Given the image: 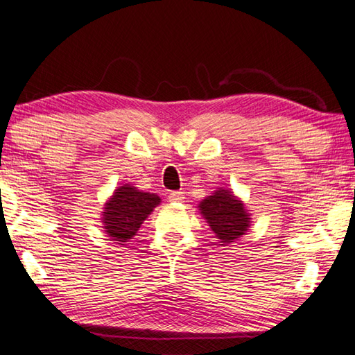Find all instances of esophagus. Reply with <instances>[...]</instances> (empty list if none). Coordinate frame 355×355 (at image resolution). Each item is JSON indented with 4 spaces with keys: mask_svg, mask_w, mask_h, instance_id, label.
Masks as SVG:
<instances>
[{
    "mask_svg": "<svg viewBox=\"0 0 355 355\" xmlns=\"http://www.w3.org/2000/svg\"><path fill=\"white\" fill-rule=\"evenodd\" d=\"M183 200H184L183 192L175 191V192H171L169 193V201H172V203H182Z\"/></svg>",
    "mask_w": 355,
    "mask_h": 355,
    "instance_id": "obj_1",
    "label": "esophagus"
}]
</instances>
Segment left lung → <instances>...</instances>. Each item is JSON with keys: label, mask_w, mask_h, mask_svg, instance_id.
Returning a JSON list of instances; mask_svg holds the SVG:
<instances>
[{"label": "left lung", "mask_w": 355, "mask_h": 355, "mask_svg": "<svg viewBox=\"0 0 355 355\" xmlns=\"http://www.w3.org/2000/svg\"><path fill=\"white\" fill-rule=\"evenodd\" d=\"M198 211L211 226L221 246L231 245L246 235L252 223V215L246 209L241 198L226 187H217L212 196L201 200Z\"/></svg>", "instance_id": "obj_1"}]
</instances>
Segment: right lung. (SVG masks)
<instances>
[{
    "mask_svg": "<svg viewBox=\"0 0 355 355\" xmlns=\"http://www.w3.org/2000/svg\"><path fill=\"white\" fill-rule=\"evenodd\" d=\"M162 203L157 193L143 192L129 183L118 186L104 203L101 223L104 232L118 245L135 237L143 221Z\"/></svg>",
    "mask_w": 355,
    "mask_h": 355,
    "instance_id": "right-lung-1",
    "label": "right lung"
}]
</instances>
